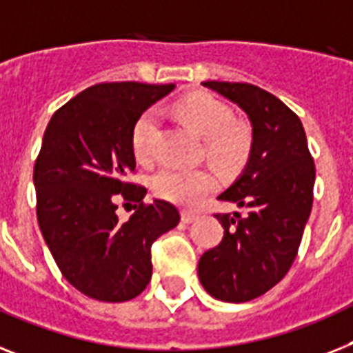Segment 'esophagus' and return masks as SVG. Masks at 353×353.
<instances>
[{"instance_id": "esophagus-1", "label": "esophagus", "mask_w": 353, "mask_h": 353, "mask_svg": "<svg viewBox=\"0 0 353 353\" xmlns=\"http://www.w3.org/2000/svg\"><path fill=\"white\" fill-rule=\"evenodd\" d=\"M196 218H198L196 212H193V211H182V222H183V223L194 222Z\"/></svg>"}]
</instances>
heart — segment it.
<instances>
[{"instance_id": "1", "label": "heart", "mask_w": 353, "mask_h": 353, "mask_svg": "<svg viewBox=\"0 0 353 353\" xmlns=\"http://www.w3.org/2000/svg\"><path fill=\"white\" fill-rule=\"evenodd\" d=\"M174 113L198 135L203 137L205 157L223 173L240 171L252 150V133L234 122L231 108L209 93H193L174 104ZM159 113L148 110L131 133V148L141 162L155 159ZM216 188V176L208 168H162L153 176V191L168 202L193 208Z\"/></svg>"}]
</instances>
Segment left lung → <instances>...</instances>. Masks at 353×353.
I'll list each match as a JSON object with an SVG mask.
<instances>
[{"mask_svg": "<svg viewBox=\"0 0 353 353\" xmlns=\"http://www.w3.org/2000/svg\"><path fill=\"white\" fill-rule=\"evenodd\" d=\"M202 84L247 113L252 150L240 179L218 196L243 212L214 214L223 238L202 254L198 278L212 298L245 303L278 285L292 267L312 211L316 165L301 121L272 93L249 83Z\"/></svg>", "mask_w": 353, "mask_h": 353, "instance_id": "left-lung-1", "label": "left lung"}]
</instances>
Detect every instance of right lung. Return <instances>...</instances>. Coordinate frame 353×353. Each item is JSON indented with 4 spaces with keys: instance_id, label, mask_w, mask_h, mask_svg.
Wrapping results in <instances>:
<instances>
[{
    "instance_id": "add662e5",
    "label": "right lung",
    "mask_w": 353,
    "mask_h": 353,
    "mask_svg": "<svg viewBox=\"0 0 353 353\" xmlns=\"http://www.w3.org/2000/svg\"><path fill=\"white\" fill-rule=\"evenodd\" d=\"M174 84L135 81L90 86L52 115L34 165L37 222L70 285L99 301L137 298L151 279V245L176 227L179 209L144 203L135 171L133 126ZM135 201L121 223L117 202Z\"/></svg>"
}]
</instances>
